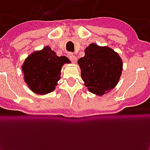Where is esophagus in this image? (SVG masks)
<instances>
[{
	"label": "esophagus",
	"instance_id": "1",
	"mask_svg": "<svg viewBox=\"0 0 150 150\" xmlns=\"http://www.w3.org/2000/svg\"><path fill=\"white\" fill-rule=\"evenodd\" d=\"M69 57H70V60H71V61H72L74 64H75V63L76 62V57L74 55V54H69Z\"/></svg>",
	"mask_w": 150,
	"mask_h": 150
}]
</instances>
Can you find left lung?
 <instances>
[{
    "label": "left lung",
    "instance_id": "8db88e82",
    "mask_svg": "<svg viewBox=\"0 0 150 150\" xmlns=\"http://www.w3.org/2000/svg\"><path fill=\"white\" fill-rule=\"evenodd\" d=\"M85 56L78 60L81 77L90 92L102 96L114 88L122 71V61L117 52L108 47L90 44Z\"/></svg>",
    "mask_w": 150,
    "mask_h": 150
}]
</instances>
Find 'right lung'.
<instances>
[{"label": "right lung", "instance_id": "right-lung-1", "mask_svg": "<svg viewBox=\"0 0 150 150\" xmlns=\"http://www.w3.org/2000/svg\"><path fill=\"white\" fill-rule=\"evenodd\" d=\"M70 63L67 57H58L50 47L46 46L43 50L34 51L26 58L22 65L24 81L30 90L37 94L51 93L60 80L63 65Z\"/></svg>", "mask_w": 150, "mask_h": 150}]
</instances>
